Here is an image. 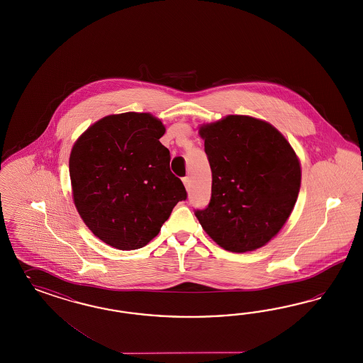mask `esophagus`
Masks as SVG:
<instances>
[{
  "mask_svg": "<svg viewBox=\"0 0 363 363\" xmlns=\"http://www.w3.org/2000/svg\"><path fill=\"white\" fill-rule=\"evenodd\" d=\"M182 182H184V185H185V187H186V189H189V186H190V178H189V177H185V178L182 179Z\"/></svg>",
  "mask_w": 363,
  "mask_h": 363,
  "instance_id": "1",
  "label": "esophagus"
}]
</instances>
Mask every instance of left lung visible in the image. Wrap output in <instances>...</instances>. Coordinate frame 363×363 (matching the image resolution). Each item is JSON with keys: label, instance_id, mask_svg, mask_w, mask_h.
<instances>
[{"label": "left lung", "instance_id": "left-lung-1", "mask_svg": "<svg viewBox=\"0 0 363 363\" xmlns=\"http://www.w3.org/2000/svg\"><path fill=\"white\" fill-rule=\"evenodd\" d=\"M211 169V199L196 216L213 241L231 253L254 252L289 220L301 187V162L272 123L230 114L202 123Z\"/></svg>", "mask_w": 363, "mask_h": 363}]
</instances>
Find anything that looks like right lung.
Here are the masks:
<instances>
[{
    "label": "right lung",
    "instance_id": "obj_1",
    "mask_svg": "<svg viewBox=\"0 0 363 363\" xmlns=\"http://www.w3.org/2000/svg\"><path fill=\"white\" fill-rule=\"evenodd\" d=\"M165 125L150 113L110 114L90 125L69 158L72 196L91 233L120 250L157 237L177 203L186 199L170 172L160 138Z\"/></svg>",
    "mask_w": 363,
    "mask_h": 363
}]
</instances>
